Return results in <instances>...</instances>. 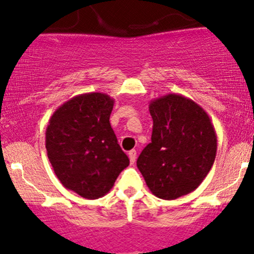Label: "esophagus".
Masks as SVG:
<instances>
[{
  "instance_id": "34e87169",
  "label": "esophagus",
  "mask_w": 254,
  "mask_h": 254,
  "mask_svg": "<svg viewBox=\"0 0 254 254\" xmlns=\"http://www.w3.org/2000/svg\"><path fill=\"white\" fill-rule=\"evenodd\" d=\"M127 156H129L130 163H131V164H134L135 161H136V151H135V149H131V151H129Z\"/></svg>"
}]
</instances>
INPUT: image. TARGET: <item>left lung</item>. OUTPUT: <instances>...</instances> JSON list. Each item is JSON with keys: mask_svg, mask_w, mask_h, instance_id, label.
<instances>
[{"mask_svg": "<svg viewBox=\"0 0 254 254\" xmlns=\"http://www.w3.org/2000/svg\"><path fill=\"white\" fill-rule=\"evenodd\" d=\"M151 142L137 158L149 191L175 199L194 191L209 173L217 154V135L201 106L179 93L149 102Z\"/></svg>", "mask_w": 254, "mask_h": 254, "instance_id": "1", "label": "left lung"}]
</instances>
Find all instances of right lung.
<instances>
[{"label":"right lung","instance_id":"right-lung-1","mask_svg":"<svg viewBox=\"0 0 254 254\" xmlns=\"http://www.w3.org/2000/svg\"><path fill=\"white\" fill-rule=\"evenodd\" d=\"M114 100L102 92L78 95L56 109L46 151L62 185L87 199L103 197L129 165L109 123Z\"/></svg>","mask_w":254,"mask_h":254}]
</instances>
